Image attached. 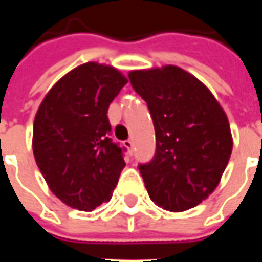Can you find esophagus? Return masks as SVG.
I'll return each mask as SVG.
<instances>
[{"label": "esophagus", "instance_id": "34e87169", "mask_svg": "<svg viewBox=\"0 0 262 262\" xmlns=\"http://www.w3.org/2000/svg\"><path fill=\"white\" fill-rule=\"evenodd\" d=\"M123 144H125V147L127 148V150H132V147H133V142H132V140H126Z\"/></svg>", "mask_w": 262, "mask_h": 262}]
</instances>
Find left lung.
<instances>
[{"mask_svg":"<svg viewBox=\"0 0 262 262\" xmlns=\"http://www.w3.org/2000/svg\"><path fill=\"white\" fill-rule=\"evenodd\" d=\"M129 80L147 102L156 130V156L139 167L148 196L170 212L195 208L219 185L230 159L227 115L181 67L132 70Z\"/></svg>","mask_w":262,"mask_h":262,"instance_id":"1","label":"left lung"}]
</instances>
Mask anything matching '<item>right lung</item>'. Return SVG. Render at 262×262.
Wrapping results in <instances>:
<instances>
[{
  "label": "right lung",
  "mask_w": 262,
  "mask_h": 262,
  "mask_svg": "<svg viewBox=\"0 0 262 262\" xmlns=\"http://www.w3.org/2000/svg\"><path fill=\"white\" fill-rule=\"evenodd\" d=\"M127 78L88 61L63 75L39 105L32 148L49 189L67 206L91 212L112 198L125 161L109 139V103Z\"/></svg>",
  "instance_id": "add662e5"
}]
</instances>
